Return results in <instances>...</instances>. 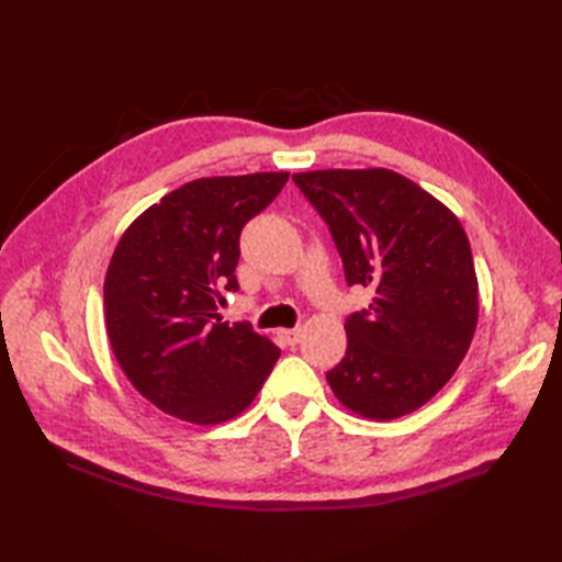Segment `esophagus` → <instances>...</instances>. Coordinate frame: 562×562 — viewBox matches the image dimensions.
<instances>
[{"label": "esophagus", "instance_id": "esophagus-1", "mask_svg": "<svg viewBox=\"0 0 562 562\" xmlns=\"http://www.w3.org/2000/svg\"><path fill=\"white\" fill-rule=\"evenodd\" d=\"M302 333H304L302 328H284V330H280V336L288 345H296L302 340Z\"/></svg>", "mask_w": 562, "mask_h": 562}]
</instances>
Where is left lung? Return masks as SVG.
<instances>
[{
	"label": "left lung",
	"instance_id": "obj_1",
	"mask_svg": "<svg viewBox=\"0 0 562 562\" xmlns=\"http://www.w3.org/2000/svg\"><path fill=\"white\" fill-rule=\"evenodd\" d=\"M328 224L348 284L374 290L345 321L348 350L326 374L345 408L393 420L420 408L469 352L479 280L461 222L417 183L389 169L294 173Z\"/></svg>",
	"mask_w": 562,
	"mask_h": 562
}]
</instances>
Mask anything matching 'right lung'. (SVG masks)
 I'll return each instance as SVG.
<instances>
[{"label": "right lung", "instance_id": "1", "mask_svg": "<svg viewBox=\"0 0 562 562\" xmlns=\"http://www.w3.org/2000/svg\"><path fill=\"white\" fill-rule=\"evenodd\" d=\"M288 178H198L142 212L113 250L103 282L113 355L142 396L178 420H232L278 362V345L222 321L220 304L238 290L241 229Z\"/></svg>", "mask_w": 562, "mask_h": 562}]
</instances>
